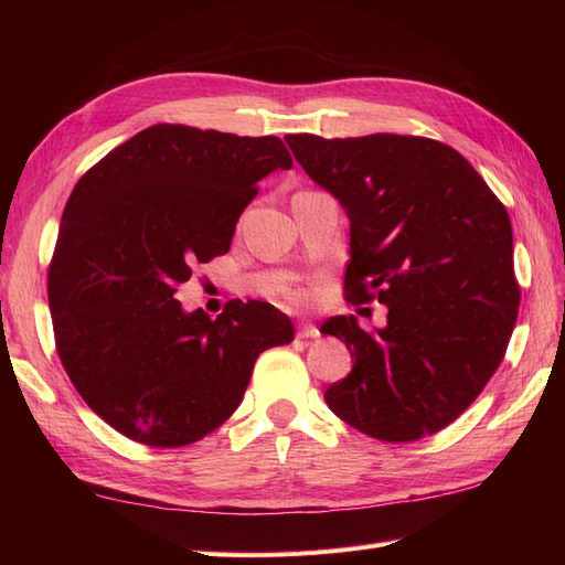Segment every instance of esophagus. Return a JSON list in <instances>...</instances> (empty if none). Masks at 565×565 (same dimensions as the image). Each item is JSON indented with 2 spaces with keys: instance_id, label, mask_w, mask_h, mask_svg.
Instances as JSON below:
<instances>
[{
  "instance_id": "34e87169",
  "label": "esophagus",
  "mask_w": 565,
  "mask_h": 565,
  "mask_svg": "<svg viewBox=\"0 0 565 565\" xmlns=\"http://www.w3.org/2000/svg\"><path fill=\"white\" fill-rule=\"evenodd\" d=\"M298 338L316 340V338H320V330L316 326H310V322H301V326H298Z\"/></svg>"
}]
</instances>
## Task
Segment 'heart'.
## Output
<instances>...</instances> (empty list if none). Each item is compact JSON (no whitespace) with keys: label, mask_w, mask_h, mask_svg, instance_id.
Wrapping results in <instances>:
<instances>
[{"label":"heart","mask_w":565,"mask_h":565,"mask_svg":"<svg viewBox=\"0 0 565 565\" xmlns=\"http://www.w3.org/2000/svg\"><path fill=\"white\" fill-rule=\"evenodd\" d=\"M286 296H289L291 301H301V298H303V294H301V291H294V289L286 291Z\"/></svg>","instance_id":"b5f03b06"}]
</instances>
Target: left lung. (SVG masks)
<instances>
[{
    "mask_svg": "<svg viewBox=\"0 0 565 565\" xmlns=\"http://www.w3.org/2000/svg\"><path fill=\"white\" fill-rule=\"evenodd\" d=\"M286 142L350 215L347 301L388 306L386 328L374 332L354 316L322 326L354 359L326 403L381 441L435 435L486 388L518 320L505 206L439 140L298 134Z\"/></svg>",
    "mask_w": 565,
    "mask_h": 565,
    "instance_id": "8db88e82",
    "label": "left lung"
}]
</instances>
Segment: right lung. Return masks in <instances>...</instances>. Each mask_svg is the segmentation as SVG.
Instances as JSON below:
<instances>
[{"label": "right lung", "instance_id": "add662e5", "mask_svg": "<svg viewBox=\"0 0 565 565\" xmlns=\"http://www.w3.org/2000/svg\"><path fill=\"white\" fill-rule=\"evenodd\" d=\"M281 138L158 124L72 189L47 269L55 347L106 425L148 447H186L243 403L257 356L294 326L262 301L186 313L177 286L231 249L257 182L291 170Z\"/></svg>", "mask_w": 565, "mask_h": 565}]
</instances>
